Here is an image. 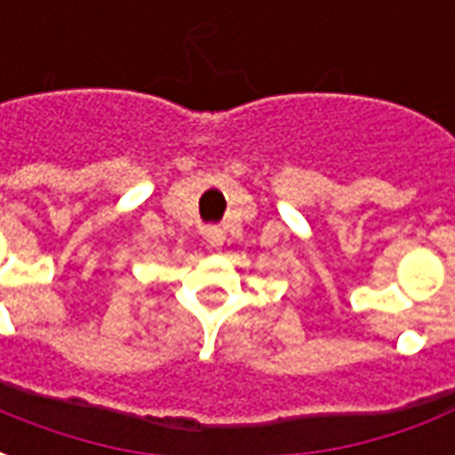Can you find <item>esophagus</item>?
<instances>
[{
    "label": "esophagus",
    "instance_id": "34e87169",
    "mask_svg": "<svg viewBox=\"0 0 455 455\" xmlns=\"http://www.w3.org/2000/svg\"><path fill=\"white\" fill-rule=\"evenodd\" d=\"M202 234H204V238H207L212 246H221L224 243V231L219 227H204Z\"/></svg>",
    "mask_w": 455,
    "mask_h": 455
}]
</instances>
